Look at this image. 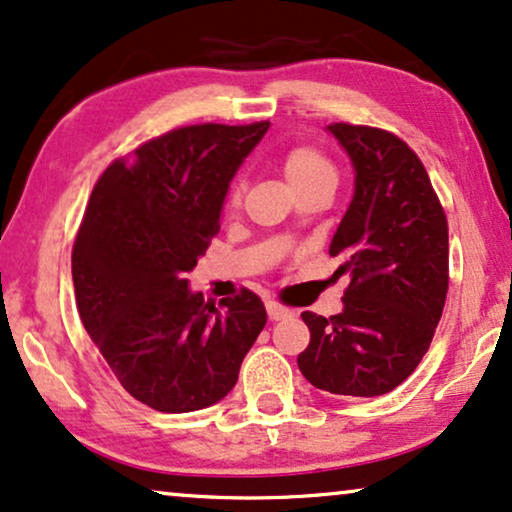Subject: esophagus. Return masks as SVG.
Returning <instances> with one entry per match:
<instances>
[{"label":"esophagus","mask_w":512,"mask_h":512,"mask_svg":"<svg viewBox=\"0 0 512 512\" xmlns=\"http://www.w3.org/2000/svg\"><path fill=\"white\" fill-rule=\"evenodd\" d=\"M267 314H269L271 321H283V319H288V316H293V309L286 307V304L276 302V300H269L267 302Z\"/></svg>","instance_id":"esophagus-1"}]
</instances>
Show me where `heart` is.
<instances>
[{
    "label": "heart",
    "mask_w": 512,
    "mask_h": 512,
    "mask_svg": "<svg viewBox=\"0 0 512 512\" xmlns=\"http://www.w3.org/2000/svg\"><path fill=\"white\" fill-rule=\"evenodd\" d=\"M281 170L295 193L316 189V186H335V181H338V170H335L333 160L319 148L307 144L288 148L281 158ZM243 193L245 181L236 179L229 189V203H241Z\"/></svg>",
    "instance_id": "obj_1"
}]
</instances>
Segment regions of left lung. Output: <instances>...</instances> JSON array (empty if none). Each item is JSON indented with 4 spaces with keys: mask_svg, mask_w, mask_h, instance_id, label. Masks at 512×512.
<instances>
[{
    "mask_svg": "<svg viewBox=\"0 0 512 512\" xmlns=\"http://www.w3.org/2000/svg\"><path fill=\"white\" fill-rule=\"evenodd\" d=\"M352 158L354 198L331 243L349 274L345 309L302 312L309 345L297 357L319 390L392 392L430 349L449 290V224L416 151L380 127L333 122Z\"/></svg>",
    "mask_w": 512,
    "mask_h": 512,
    "instance_id": "1",
    "label": "left lung"
}]
</instances>
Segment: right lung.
I'll return each instance as SVG.
<instances>
[{"label": "right lung", "instance_id": "1", "mask_svg": "<svg viewBox=\"0 0 512 512\" xmlns=\"http://www.w3.org/2000/svg\"><path fill=\"white\" fill-rule=\"evenodd\" d=\"M267 129H170L115 158L89 196L73 243L77 314L118 383L155 411L224 399L267 323L252 290L215 307L184 278L219 234L229 181Z\"/></svg>", "mask_w": 512, "mask_h": 512}]
</instances>
